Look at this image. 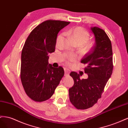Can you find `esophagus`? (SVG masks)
I'll return each mask as SVG.
<instances>
[{
	"label": "esophagus",
	"instance_id": "1",
	"mask_svg": "<svg viewBox=\"0 0 128 128\" xmlns=\"http://www.w3.org/2000/svg\"><path fill=\"white\" fill-rule=\"evenodd\" d=\"M64 72H65V75H67L70 72V71L68 68H64Z\"/></svg>",
	"mask_w": 128,
	"mask_h": 128
}]
</instances>
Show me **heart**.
Masks as SVG:
<instances>
[{"mask_svg": "<svg viewBox=\"0 0 128 128\" xmlns=\"http://www.w3.org/2000/svg\"><path fill=\"white\" fill-rule=\"evenodd\" d=\"M66 34L71 36L76 44H77L80 46L84 44L86 49H90L93 46V43L88 41L90 39L89 32L82 27H76L70 29L66 32ZM63 34H61L58 36L56 41L57 44H59L62 40L63 39ZM70 58L71 60H74L75 59V57L74 56H71Z\"/></svg>", "mask_w": 128, "mask_h": 128, "instance_id": "b5f03b06", "label": "heart"}]
</instances>
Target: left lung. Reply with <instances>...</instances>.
<instances>
[{
    "label": "left lung",
    "instance_id": "obj_1",
    "mask_svg": "<svg viewBox=\"0 0 128 128\" xmlns=\"http://www.w3.org/2000/svg\"><path fill=\"white\" fill-rule=\"evenodd\" d=\"M90 29L94 36V46L80 61L86 65L84 70L88 78L80 79V74L76 72L70 74L74 79V85L69 88V98L78 109L89 108L97 102L112 72L110 39L102 29L98 27Z\"/></svg>",
    "mask_w": 128,
    "mask_h": 128
}]
</instances>
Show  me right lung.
<instances>
[{
  "instance_id": "1",
  "label": "right lung",
  "mask_w": 128,
  "mask_h": 128,
  "mask_svg": "<svg viewBox=\"0 0 128 128\" xmlns=\"http://www.w3.org/2000/svg\"><path fill=\"white\" fill-rule=\"evenodd\" d=\"M70 22L46 20L36 27L26 41L21 52V80L31 99L42 102L54 93L64 74V69L48 63L49 53L54 52L57 35Z\"/></svg>"
}]
</instances>
